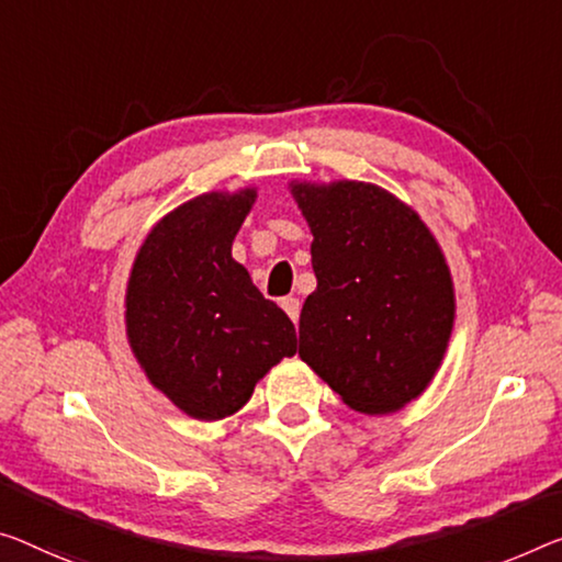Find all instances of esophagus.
<instances>
[{"label": "esophagus", "mask_w": 562, "mask_h": 562, "mask_svg": "<svg viewBox=\"0 0 562 562\" xmlns=\"http://www.w3.org/2000/svg\"><path fill=\"white\" fill-rule=\"evenodd\" d=\"M281 308L286 311V314L291 316V322H299V314H301V301L296 296H286L281 299Z\"/></svg>", "instance_id": "1"}]
</instances>
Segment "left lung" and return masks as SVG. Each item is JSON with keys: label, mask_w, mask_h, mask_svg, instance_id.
<instances>
[{"label": "left lung", "mask_w": 562, "mask_h": 562, "mask_svg": "<svg viewBox=\"0 0 562 562\" xmlns=\"http://www.w3.org/2000/svg\"><path fill=\"white\" fill-rule=\"evenodd\" d=\"M314 233L316 291L299 357L361 414H390L427 390L454 322L450 269L409 205L339 180L291 186Z\"/></svg>", "instance_id": "1"}]
</instances>
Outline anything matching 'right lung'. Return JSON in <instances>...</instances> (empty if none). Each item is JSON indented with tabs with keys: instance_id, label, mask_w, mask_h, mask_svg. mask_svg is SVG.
<instances>
[{
	"instance_id": "1",
	"label": "right lung",
	"mask_w": 562,
	"mask_h": 562,
	"mask_svg": "<svg viewBox=\"0 0 562 562\" xmlns=\"http://www.w3.org/2000/svg\"><path fill=\"white\" fill-rule=\"evenodd\" d=\"M256 191L205 193L168 213L137 251L125 296L127 339L150 382L195 419H223L296 353L291 318L263 299L233 238Z\"/></svg>"
}]
</instances>
